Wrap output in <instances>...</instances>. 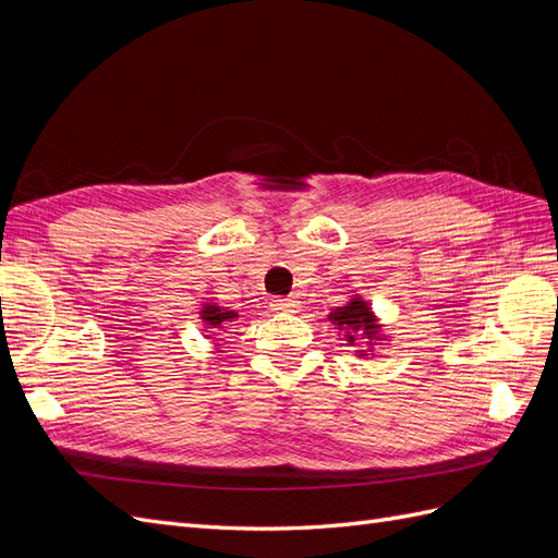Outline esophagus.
Masks as SVG:
<instances>
[{
  "label": "esophagus",
  "instance_id": "34e87169",
  "mask_svg": "<svg viewBox=\"0 0 558 558\" xmlns=\"http://www.w3.org/2000/svg\"><path fill=\"white\" fill-rule=\"evenodd\" d=\"M272 310L275 312H289V314H293V312L300 310V302L293 300V298H275L272 300Z\"/></svg>",
  "mask_w": 558,
  "mask_h": 558
}]
</instances>
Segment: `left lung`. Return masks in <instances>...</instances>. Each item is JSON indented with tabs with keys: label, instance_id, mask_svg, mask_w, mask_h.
Instances as JSON below:
<instances>
[{
	"label": "left lung",
	"instance_id": "left-lung-1",
	"mask_svg": "<svg viewBox=\"0 0 558 558\" xmlns=\"http://www.w3.org/2000/svg\"><path fill=\"white\" fill-rule=\"evenodd\" d=\"M337 330H344L347 340L353 344L356 337H365V340H381L379 332L381 326L377 324V316L373 314V307L361 298H351L344 307H337L328 316ZM361 356H367L365 351H359Z\"/></svg>",
	"mask_w": 558,
	"mask_h": 558
}]
</instances>
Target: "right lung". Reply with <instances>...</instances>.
I'll return each mask as SVG.
<instances>
[{
	"label": "right lung",
	"instance_id": "1",
	"mask_svg": "<svg viewBox=\"0 0 558 558\" xmlns=\"http://www.w3.org/2000/svg\"><path fill=\"white\" fill-rule=\"evenodd\" d=\"M202 320H205V326L207 328H214V330H223V328H228L232 320H238V312L234 310H228V307H218V305H205L202 307Z\"/></svg>",
	"mask_w": 558,
	"mask_h": 558
}]
</instances>
